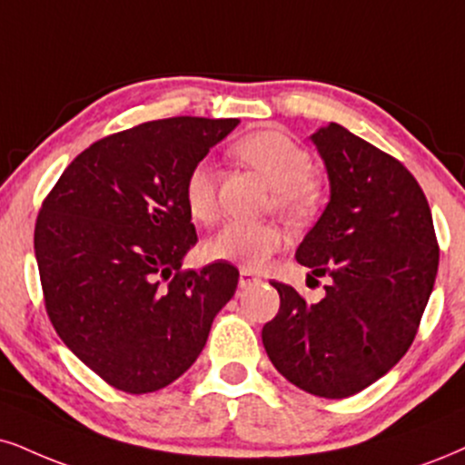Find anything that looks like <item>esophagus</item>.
<instances>
[{
  "instance_id": "34e87169",
  "label": "esophagus",
  "mask_w": 465,
  "mask_h": 465,
  "mask_svg": "<svg viewBox=\"0 0 465 465\" xmlns=\"http://www.w3.org/2000/svg\"><path fill=\"white\" fill-rule=\"evenodd\" d=\"M256 282H259V278H256L250 269H242V273H239V286H242V289L256 284Z\"/></svg>"
}]
</instances>
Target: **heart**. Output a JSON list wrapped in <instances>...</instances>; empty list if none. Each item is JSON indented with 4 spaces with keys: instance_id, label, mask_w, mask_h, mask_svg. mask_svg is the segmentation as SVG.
I'll return each mask as SVG.
<instances>
[{
    "instance_id": "obj_1",
    "label": "heart",
    "mask_w": 465,
    "mask_h": 465,
    "mask_svg": "<svg viewBox=\"0 0 465 465\" xmlns=\"http://www.w3.org/2000/svg\"><path fill=\"white\" fill-rule=\"evenodd\" d=\"M232 157L250 165L272 192V209L284 220L306 222L321 209L319 183L311 176V154L300 142L284 131L265 129L242 137L231 148ZM183 196L189 215L200 223H211L217 217L215 172L206 162L189 170ZM282 232L273 223H226L206 243V254L213 261L232 262L243 269H261L282 248Z\"/></svg>"
}]
</instances>
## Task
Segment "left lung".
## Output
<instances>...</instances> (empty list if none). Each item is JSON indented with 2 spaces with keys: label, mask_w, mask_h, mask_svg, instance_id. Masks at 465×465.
<instances>
[{
  "label": "left lung",
  "mask_w": 465,
  "mask_h": 465,
  "mask_svg": "<svg viewBox=\"0 0 465 465\" xmlns=\"http://www.w3.org/2000/svg\"><path fill=\"white\" fill-rule=\"evenodd\" d=\"M330 179V203L295 259L308 282L330 278L325 297L306 303L272 282L280 311L262 345L280 375L323 399L364 391L414 341L438 273L431 209L403 163L341 124L312 134Z\"/></svg>",
  "instance_id": "1"
}]
</instances>
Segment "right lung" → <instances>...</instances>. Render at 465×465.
<instances>
[{"instance_id": "right-lung-1", "label": "right lung", "mask_w": 465, "mask_h": 465, "mask_svg": "<svg viewBox=\"0 0 465 465\" xmlns=\"http://www.w3.org/2000/svg\"><path fill=\"white\" fill-rule=\"evenodd\" d=\"M237 118H165L107 135L62 172L34 231L57 336L110 386L146 394L185 372L239 282L231 262L183 272L198 242L183 187Z\"/></svg>"}]
</instances>
